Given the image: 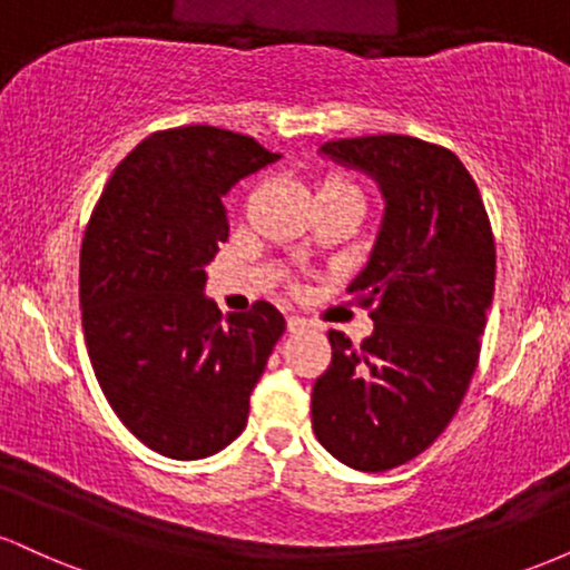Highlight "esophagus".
I'll return each instance as SVG.
<instances>
[{"instance_id":"1","label":"esophagus","mask_w":570,"mask_h":570,"mask_svg":"<svg viewBox=\"0 0 570 570\" xmlns=\"http://www.w3.org/2000/svg\"><path fill=\"white\" fill-rule=\"evenodd\" d=\"M307 326V322L303 316H286V330L289 332H299V330H305Z\"/></svg>"}]
</instances>
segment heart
Instances as JSON below:
<instances>
[{
  "label": "heart",
  "instance_id": "1",
  "mask_svg": "<svg viewBox=\"0 0 570 570\" xmlns=\"http://www.w3.org/2000/svg\"><path fill=\"white\" fill-rule=\"evenodd\" d=\"M326 185H330V187H337V185H343V187H348V185H345V181H340V179H330V181H326Z\"/></svg>",
  "mask_w": 570,
  "mask_h": 570
}]
</instances>
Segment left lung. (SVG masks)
<instances>
[{
  "instance_id": "left-lung-1",
  "label": "left lung",
  "mask_w": 570,
  "mask_h": 570,
  "mask_svg": "<svg viewBox=\"0 0 570 570\" xmlns=\"http://www.w3.org/2000/svg\"><path fill=\"white\" fill-rule=\"evenodd\" d=\"M322 153L370 174L385 214L348 286L375 330L358 345L330 330L313 431L345 466L385 472L448 429L472 383L493 303V230L472 174L440 144L385 134L326 141Z\"/></svg>"
}]
</instances>
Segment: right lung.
<instances>
[{"label":"right lung","instance_id":"obj_1","mask_svg":"<svg viewBox=\"0 0 570 570\" xmlns=\"http://www.w3.org/2000/svg\"><path fill=\"white\" fill-rule=\"evenodd\" d=\"M278 158L225 128L158 130L115 168L85 227L80 305L96 381L130 434L166 458L214 455L246 429L248 396L286 330L265 299L222 316L203 294L230 233L222 195Z\"/></svg>","mask_w":570,"mask_h":570}]
</instances>
